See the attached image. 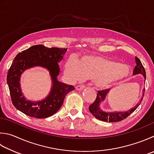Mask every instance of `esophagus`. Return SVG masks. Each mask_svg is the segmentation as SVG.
Instances as JSON below:
<instances>
[{
	"instance_id": "esophagus-1",
	"label": "esophagus",
	"mask_w": 154,
	"mask_h": 154,
	"mask_svg": "<svg viewBox=\"0 0 154 154\" xmlns=\"http://www.w3.org/2000/svg\"><path fill=\"white\" fill-rule=\"evenodd\" d=\"M85 88V85H78L76 86V89L77 91H82L84 88Z\"/></svg>"
}]
</instances>
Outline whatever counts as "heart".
Returning <instances> with one entry per match:
<instances>
[{
	"label": "heart",
	"instance_id": "obj_1",
	"mask_svg": "<svg viewBox=\"0 0 154 154\" xmlns=\"http://www.w3.org/2000/svg\"><path fill=\"white\" fill-rule=\"evenodd\" d=\"M65 72L72 80L86 78L93 80L97 88L104 89L127 77L130 69L115 60L91 54L81 57L78 61L69 59L65 65Z\"/></svg>",
	"mask_w": 154,
	"mask_h": 154
}]
</instances>
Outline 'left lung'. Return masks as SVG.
I'll return each instance as SVG.
<instances>
[{
  "mask_svg": "<svg viewBox=\"0 0 154 154\" xmlns=\"http://www.w3.org/2000/svg\"><path fill=\"white\" fill-rule=\"evenodd\" d=\"M135 62L136 65L135 67L133 69V74H141L144 76V80L146 82V70L143 68V65L141 62L140 60L138 58V57H135ZM110 89H106L103 90V91H98L97 98H96V100L94 102L92 103L91 105L89 106V111L91 112L92 115L94 116L95 118L98 119L100 121H109V122H117V121H121L125 119H126L128 116L131 114L133 112H134L136 109H137V107L140 105V103H141L142 100H143V98L144 97V92H145V88L143 89V95H142V97L137 105L133 107L131 109L125 112H105L103 111V110H101L100 108V104L102 103L103 101L104 100L107 94L109 93Z\"/></svg>",
  "mask_w": 154,
  "mask_h": 154,
  "instance_id": "1",
  "label": "left lung"
}]
</instances>
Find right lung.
Masks as SVG:
<instances>
[{
	"mask_svg": "<svg viewBox=\"0 0 154 154\" xmlns=\"http://www.w3.org/2000/svg\"><path fill=\"white\" fill-rule=\"evenodd\" d=\"M66 51V48H49L36 45L17 55L7 77L11 100L17 109L29 117L38 119L49 117L58 111L66 94L74 90L72 85L60 82L57 78L60 74L58 62L62 61ZM34 66L48 69L52 81L51 93L45 100L37 102L26 99L22 94L19 82L22 72Z\"/></svg>",
	"mask_w": 154,
	"mask_h": 154,
	"instance_id": "1",
	"label": "right lung"
}]
</instances>
